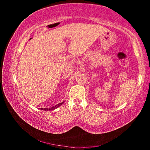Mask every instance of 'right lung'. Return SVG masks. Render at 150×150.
Returning <instances> with one entry per match:
<instances>
[{"instance_id":"obj_1","label":"right lung","mask_w":150,"mask_h":150,"mask_svg":"<svg viewBox=\"0 0 150 150\" xmlns=\"http://www.w3.org/2000/svg\"><path fill=\"white\" fill-rule=\"evenodd\" d=\"M64 103V102H62V103H59V104H57V105H55V106H52V108H41L40 109H41V110H55V108H57V107H59V106H60L61 105H62V104H63Z\"/></svg>"}]
</instances>
